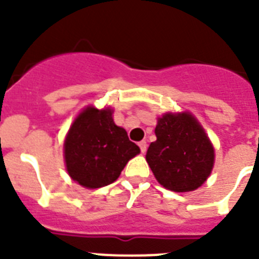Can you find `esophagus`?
Segmentation results:
<instances>
[{
  "label": "esophagus",
  "mask_w": 259,
  "mask_h": 259,
  "mask_svg": "<svg viewBox=\"0 0 259 259\" xmlns=\"http://www.w3.org/2000/svg\"><path fill=\"white\" fill-rule=\"evenodd\" d=\"M139 146H140L141 153H145L146 152V148H148V144H146L145 140H143V141H140V143H139Z\"/></svg>",
  "instance_id": "1"
}]
</instances>
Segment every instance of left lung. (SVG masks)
Returning <instances> with one entry per match:
<instances>
[{
	"label": "left lung",
	"mask_w": 259,
	"mask_h": 259,
	"mask_svg": "<svg viewBox=\"0 0 259 259\" xmlns=\"http://www.w3.org/2000/svg\"><path fill=\"white\" fill-rule=\"evenodd\" d=\"M155 136L146 161L158 183L174 192L201 187L214 166V148L194 116L164 114L158 119Z\"/></svg>",
	"instance_id": "8db88e82"
}]
</instances>
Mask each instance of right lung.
I'll use <instances>...</instances> for the list:
<instances>
[{
	"label": "right lung",
	"mask_w": 259,
	"mask_h": 259,
	"mask_svg": "<svg viewBox=\"0 0 259 259\" xmlns=\"http://www.w3.org/2000/svg\"><path fill=\"white\" fill-rule=\"evenodd\" d=\"M140 153L124 128L113 120L110 109L87 107L75 119L65 140L68 175L85 188L115 182L127 162Z\"/></svg>",
	"instance_id": "add662e5"
}]
</instances>
